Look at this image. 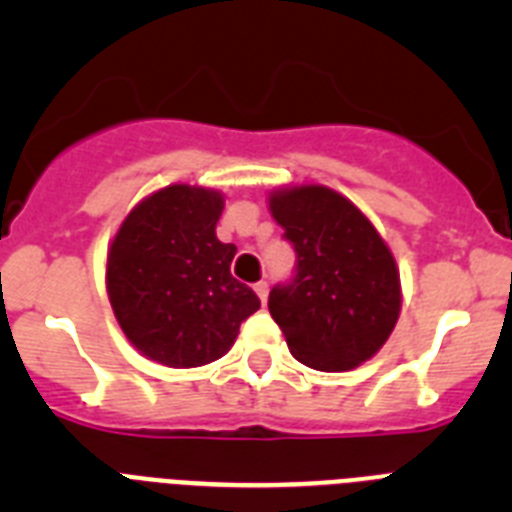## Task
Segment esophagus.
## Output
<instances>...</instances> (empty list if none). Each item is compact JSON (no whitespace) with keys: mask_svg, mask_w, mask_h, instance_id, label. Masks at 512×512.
I'll use <instances>...</instances> for the list:
<instances>
[{"mask_svg":"<svg viewBox=\"0 0 512 512\" xmlns=\"http://www.w3.org/2000/svg\"><path fill=\"white\" fill-rule=\"evenodd\" d=\"M253 289H256V295H259V300L266 305V300H269V284H266V282H256V284H253Z\"/></svg>","mask_w":512,"mask_h":512,"instance_id":"obj_1","label":"esophagus"}]
</instances>
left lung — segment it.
Segmentation results:
<instances>
[{"label":"left lung","instance_id":"8db88e82","mask_svg":"<svg viewBox=\"0 0 512 512\" xmlns=\"http://www.w3.org/2000/svg\"><path fill=\"white\" fill-rule=\"evenodd\" d=\"M269 207L297 253L292 279L269 292L292 356L318 372L372 359L400 318V274L382 235L320 184L274 192Z\"/></svg>","mask_w":512,"mask_h":512}]
</instances>
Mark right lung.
Masks as SVG:
<instances>
[{"instance_id":"right-lung-1","label":"right lung","mask_w":512,"mask_h":512,"mask_svg":"<svg viewBox=\"0 0 512 512\" xmlns=\"http://www.w3.org/2000/svg\"><path fill=\"white\" fill-rule=\"evenodd\" d=\"M215 189L171 184L140 202L107 253V295L140 354L189 369L230 351L261 302L230 274L233 243H220Z\"/></svg>"}]
</instances>
